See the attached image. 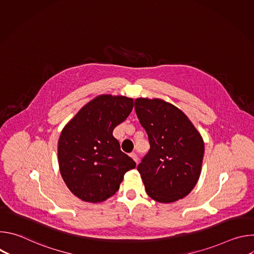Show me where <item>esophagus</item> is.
Masks as SVG:
<instances>
[{
	"label": "esophagus",
	"mask_w": 254,
	"mask_h": 254,
	"mask_svg": "<svg viewBox=\"0 0 254 254\" xmlns=\"http://www.w3.org/2000/svg\"><path fill=\"white\" fill-rule=\"evenodd\" d=\"M129 156H130V158H131L135 163H137L138 158H137V156H136V154H135V153H131V154H129Z\"/></svg>",
	"instance_id": "obj_1"
}]
</instances>
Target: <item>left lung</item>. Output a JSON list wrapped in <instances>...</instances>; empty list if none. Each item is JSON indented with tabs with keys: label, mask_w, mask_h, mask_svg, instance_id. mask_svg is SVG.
Instances as JSON below:
<instances>
[{
	"label": "left lung",
	"mask_w": 254,
	"mask_h": 254,
	"mask_svg": "<svg viewBox=\"0 0 254 254\" xmlns=\"http://www.w3.org/2000/svg\"><path fill=\"white\" fill-rule=\"evenodd\" d=\"M134 110L151 146L137 166L147 194L160 203L184 198L201 174V134L182 111L163 99L136 98Z\"/></svg>",
	"instance_id": "left-lung-1"
}]
</instances>
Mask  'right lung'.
Returning a JSON list of instances; mask_svg holds the SVG:
<instances>
[{"label": "right lung", "instance_id": "1", "mask_svg": "<svg viewBox=\"0 0 254 254\" xmlns=\"http://www.w3.org/2000/svg\"><path fill=\"white\" fill-rule=\"evenodd\" d=\"M127 96L102 94L85 104L62 129L58 163L68 189L79 199L98 203L116 194L135 163L113 135L132 111Z\"/></svg>", "mask_w": 254, "mask_h": 254}]
</instances>
